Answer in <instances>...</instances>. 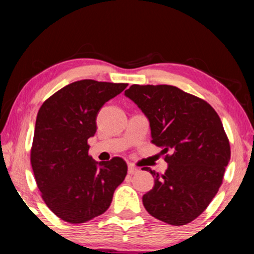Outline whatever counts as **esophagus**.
<instances>
[{"label": "esophagus", "mask_w": 254, "mask_h": 254, "mask_svg": "<svg viewBox=\"0 0 254 254\" xmlns=\"http://www.w3.org/2000/svg\"><path fill=\"white\" fill-rule=\"evenodd\" d=\"M136 172H138V169L135 168L134 165L128 166V173H129V175H135Z\"/></svg>", "instance_id": "34e87169"}]
</instances>
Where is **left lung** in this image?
Wrapping results in <instances>:
<instances>
[{
	"label": "left lung",
	"mask_w": 254,
	"mask_h": 254,
	"mask_svg": "<svg viewBox=\"0 0 254 254\" xmlns=\"http://www.w3.org/2000/svg\"><path fill=\"white\" fill-rule=\"evenodd\" d=\"M150 123L151 143L162 148L168 170L150 168L155 185L142 201L151 216L171 225L195 220L209 206L230 161L222 121L206 100L173 85L133 84L125 91Z\"/></svg>",
	"instance_id": "obj_1"
}]
</instances>
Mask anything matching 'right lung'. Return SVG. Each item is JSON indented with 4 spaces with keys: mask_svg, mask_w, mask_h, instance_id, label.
Masks as SVG:
<instances>
[{
    "mask_svg": "<svg viewBox=\"0 0 254 254\" xmlns=\"http://www.w3.org/2000/svg\"><path fill=\"white\" fill-rule=\"evenodd\" d=\"M127 85L82 79L59 90L38 111L31 165L46 206L68 223H84L105 213L127 175L123 158L98 164L88 144L99 110Z\"/></svg>",
    "mask_w": 254,
    "mask_h": 254,
    "instance_id": "right-lung-1",
    "label": "right lung"
}]
</instances>
